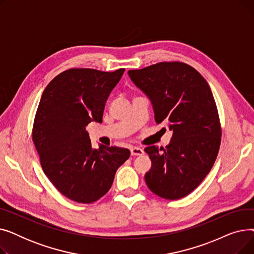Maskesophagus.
I'll return each mask as SVG.
<instances>
[{"instance_id": "esophagus-1", "label": "esophagus", "mask_w": 254, "mask_h": 254, "mask_svg": "<svg viewBox=\"0 0 254 254\" xmlns=\"http://www.w3.org/2000/svg\"><path fill=\"white\" fill-rule=\"evenodd\" d=\"M130 154L135 155V156L142 155V154H144V150L140 147H132V148H130Z\"/></svg>"}]
</instances>
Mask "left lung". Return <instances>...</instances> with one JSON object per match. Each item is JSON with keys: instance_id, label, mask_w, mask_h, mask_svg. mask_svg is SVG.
<instances>
[{"instance_id": "8db88e82", "label": "left lung", "mask_w": 254, "mask_h": 254, "mask_svg": "<svg viewBox=\"0 0 254 254\" xmlns=\"http://www.w3.org/2000/svg\"><path fill=\"white\" fill-rule=\"evenodd\" d=\"M127 74L150 100L156 124L166 122L173 131L166 148H145L151 159L146 184L161 197H184L207 176L219 150L221 128L211 88L195 69L179 62Z\"/></svg>"}]
</instances>
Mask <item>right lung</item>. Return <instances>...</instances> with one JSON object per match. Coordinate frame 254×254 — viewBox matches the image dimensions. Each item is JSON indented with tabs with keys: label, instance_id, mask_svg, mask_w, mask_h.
<instances>
[{
	"label": "right lung",
	"instance_id": "obj_1",
	"mask_svg": "<svg viewBox=\"0 0 254 254\" xmlns=\"http://www.w3.org/2000/svg\"><path fill=\"white\" fill-rule=\"evenodd\" d=\"M124 72L70 69L51 80L40 100L33 127L40 162L56 189L74 202L93 203L108 192L130 155L117 146L93 149L85 129L91 122L102 123L105 104Z\"/></svg>",
	"mask_w": 254,
	"mask_h": 254
}]
</instances>
